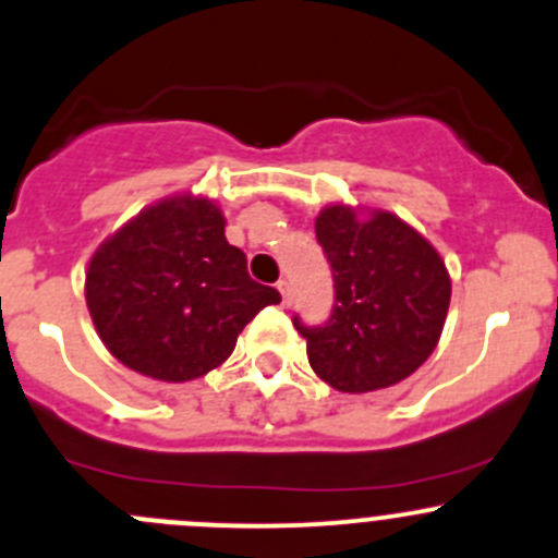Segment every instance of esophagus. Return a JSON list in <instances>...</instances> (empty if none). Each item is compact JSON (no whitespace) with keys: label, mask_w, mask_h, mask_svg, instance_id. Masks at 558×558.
<instances>
[{"label":"esophagus","mask_w":558,"mask_h":558,"mask_svg":"<svg viewBox=\"0 0 558 558\" xmlns=\"http://www.w3.org/2000/svg\"><path fill=\"white\" fill-rule=\"evenodd\" d=\"M278 291H280V296H283V307H289L291 305V286L286 283V280H280Z\"/></svg>","instance_id":"1"}]
</instances>
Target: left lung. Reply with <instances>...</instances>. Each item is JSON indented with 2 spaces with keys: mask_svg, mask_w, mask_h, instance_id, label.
<instances>
[{
  "mask_svg": "<svg viewBox=\"0 0 558 558\" xmlns=\"http://www.w3.org/2000/svg\"><path fill=\"white\" fill-rule=\"evenodd\" d=\"M335 280L324 327H305L313 373L338 392H373L409 378L434 354L452 280L439 251L387 209L329 204L316 218Z\"/></svg>",
  "mask_w": 558,
  "mask_h": 558,
  "instance_id": "1",
  "label": "left lung"
}]
</instances>
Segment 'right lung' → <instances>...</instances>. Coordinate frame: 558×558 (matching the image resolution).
I'll use <instances>...</instances> for the list:
<instances>
[{
    "label": "right lung",
    "instance_id": "add662e5",
    "mask_svg": "<svg viewBox=\"0 0 558 558\" xmlns=\"http://www.w3.org/2000/svg\"><path fill=\"white\" fill-rule=\"evenodd\" d=\"M84 294L106 349L130 371L171 384L223 365L245 324L280 302L229 245L223 209L193 193L149 204L102 240Z\"/></svg>",
    "mask_w": 558,
    "mask_h": 558
}]
</instances>
